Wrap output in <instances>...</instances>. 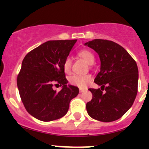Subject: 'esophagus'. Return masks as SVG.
Wrapping results in <instances>:
<instances>
[{"label":"esophagus","mask_w":149,"mask_h":149,"mask_svg":"<svg viewBox=\"0 0 149 149\" xmlns=\"http://www.w3.org/2000/svg\"><path fill=\"white\" fill-rule=\"evenodd\" d=\"M86 91V89L85 88H79V91H80V93H82V92H84V91Z\"/></svg>","instance_id":"esophagus-1"}]
</instances>
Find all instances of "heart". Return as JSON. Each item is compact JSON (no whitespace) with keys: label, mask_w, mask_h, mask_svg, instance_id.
<instances>
[{"label":"heart","mask_w":149,"mask_h":149,"mask_svg":"<svg viewBox=\"0 0 149 149\" xmlns=\"http://www.w3.org/2000/svg\"><path fill=\"white\" fill-rule=\"evenodd\" d=\"M79 57L82 58L86 63L88 65H92L94 64L95 58L94 55L91 51L88 49H83L79 52ZM72 61L70 58H67L63 63V70L65 73H69L71 70ZM91 80V75H73L69 78V82L72 85L76 86L82 88V87L86 86L88 84V82Z\"/></svg>","instance_id":"heart-1"}]
</instances>
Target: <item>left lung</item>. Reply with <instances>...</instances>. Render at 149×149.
<instances>
[{"label":"left lung","instance_id":"1","mask_svg":"<svg viewBox=\"0 0 149 149\" xmlns=\"http://www.w3.org/2000/svg\"><path fill=\"white\" fill-rule=\"evenodd\" d=\"M84 45L96 51L101 61L94 79L101 88H88L93 97L86 106L87 112L99 121L117 120L131 107L137 95V64L123 47L112 41L96 39Z\"/></svg>","mask_w":149,"mask_h":149}]
</instances>
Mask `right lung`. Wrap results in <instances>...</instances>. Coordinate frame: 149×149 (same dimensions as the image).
Wrapping results in <instances>:
<instances>
[{
    "instance_id": "obj_1",
    "label": "right lung",
    "mask_w": 149,
    "mask_h": 149,
    "mask_svg": "<svg viewBox=\"0 0 149 149\" xmlns=\"http://www.w3.org/2000/svg\"><path fill=\"white\" fill-rule=\"evenodd\" d=\"M77 40H50L24 57L17 76V86L26 111L34 118L49 122L67 113L70 100L79 94L78 87L67 85L63 63ZM54 85H63L58 93Z\"/></svg>"
}]
</instances>
